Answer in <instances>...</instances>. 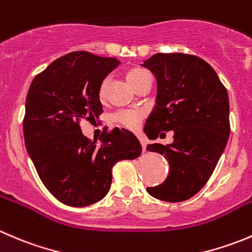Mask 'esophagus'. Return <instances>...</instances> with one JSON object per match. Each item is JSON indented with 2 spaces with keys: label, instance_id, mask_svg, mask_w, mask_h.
<instances>
[{
  "label": "esophagus",
  "instance_id": "34e87169",
  "mask_svg": "<svg viewBox=\"0 0 252 252\" xmlns=\"http://www.w3.org/2000/svg\"><path fill=\"white\" fill-rule=\"evenodd\" d=\"M140 143H141V146H143V151H145V150H146V143H145V140H140Z\"/></svg>",
  "mask_w": 252,
  "mask_h": 252
}]
</instances>
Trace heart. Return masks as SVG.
Returning <instances> with one entry per match:
<instances>
[{"instance_id": "obj_1", "label": "heart", "mask_w": 252, "mask_h": 252, "mask_svg": "<svg viewBox=\"0 0 252 252\" xmlns=\"http://www.w3.org/2000/svg\"><path fill=\"white\" fill-rule=\"evenodd\" d=\"M126 82L135 90L141 82L145 81L146 79H150V75H149V72L146 71L145 69H141V67H133V69L126 71ZM107 85H108V81H107V80H103V81L101 82V85H99L98 97L101 99H103L104 97H106ZM141 118H143V112L134 111V109L119 111L113 116V121L116 122V123L122 124V126H126V128L129 129L138 128L139 124H140Z\"/></svg>"}]
</instances>
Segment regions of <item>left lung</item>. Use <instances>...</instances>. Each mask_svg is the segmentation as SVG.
Wrapping results in <instances>:
<instances>
[{"label": "left lung", "instance_id": "obj_1", "mask_svg": "<svg viewBox=\"0 0 252 252\" xmlns=\"http://www.w3.org/2000/svg\"><path fill=\"white\" fill-rule=\"evenodd\" d=\"M143 66L158 81L156 106L144 130L150 140L173 130L171 144L146 148L165 156L170 165L165 182L146 191L161 201H186L208 182L228 143V91L213 67L196 55L158 53Z\"/></svg>", "mask_w": 252, "mask_h": 252}]
</instances>
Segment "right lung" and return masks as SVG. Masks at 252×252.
I'll use <instances>...</instances> for the list:
<instances>
[{
  "label": "right lung",
  "instance_id": "obj_1",
  "mask_svg": "<svg viewBox=\"0 0 252 252\" xmlns=\"http://www.w3.org/2000/svg\"><path fill=\"white\" fill-rule=\"evenodd\" d=\"M121 64L89 51L53 61L32 81L26 99V148L41 182L61 203L86 207L101 201L112 183V168L134 160L141 145L133 133L114 128L101 144L82 134L81 121L98 118V87Z\"/></svg>",
  "mask_w": 252,
  "mask_h": 252
}]
</instances>
